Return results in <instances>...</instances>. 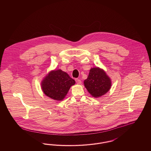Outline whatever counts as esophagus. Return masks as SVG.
I'll use <instances>...</instances> for the list:
<instances>
[{
  "instance_id": "obj_1",
  "label": "esophagus",
  "mask_w": 151,
  "mask_h": 151,
  "mask_svg": "<svg viewBox=\"0 0 151 151\" xmlns=\"http://www.w3.org/2000/svg\"><path fill=\"white\" fill-rule=\"evenodd\" d=\"M75 81H76V83L78 84H80L81 83V81L79 79H75Z\"/></svg>"
}]
</instances>
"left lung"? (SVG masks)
I'll return each mask as SVG.
<instances>
[{
    "label": "left lung",
    "mask_w": 151,
    "mask_h": 151,
    "mask_svg": "<svg viewBox=\"0 0 151 151\" xmlns=\"http://www.w3.org/2000/svg\"><path fill=\"white\" fill-rule=\"evenodd\" d=\"M87 91L93 97H99L106 93L111 86L110 78L99 67L92 68L84 81Z\"/></svg>",
    "instance_id": "left-lung-1"
}]
</instances>
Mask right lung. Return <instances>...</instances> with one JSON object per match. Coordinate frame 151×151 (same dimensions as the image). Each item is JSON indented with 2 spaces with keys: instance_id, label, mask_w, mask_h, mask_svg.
I'll list each match as a JSON object with an SVG mask.
<instances>
[{
  "instance_id": "obj_1",
  "label": "right lung",
  "mask_w": 151,
  "mask_h": 151,
  "mask_svg": "<svg viewBox=\"0 0 151 151\" xmlns=\"http://www.w3.org/2000/svg\"><path fill=\"white\" fill-rule=\"evenodd\" d=\"M75 84V81L66 72L58 70L51 71L45 76L41 88L46 96L55 100L62 101Z\"/></svg>"
}]
</instances>
